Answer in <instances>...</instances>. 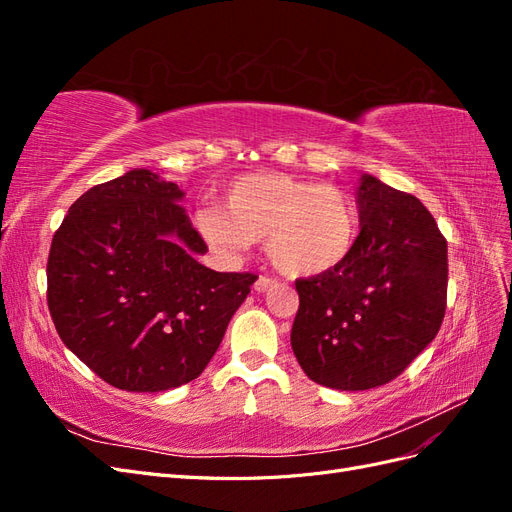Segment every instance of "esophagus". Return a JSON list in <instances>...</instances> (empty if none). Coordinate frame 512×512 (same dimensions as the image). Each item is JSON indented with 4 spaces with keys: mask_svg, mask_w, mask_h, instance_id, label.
I'll use <instances>...</instances> for the list:
<instances>
[{
    "mask_svg": "<svg viewBox=\"0 0 512 512\" xmlns=\"http://www.w3.org/2000/svg\"><path fill=\"white\" fill-rule=\"evenodd\" d=\"M273 286H277V282L273 280V277H267V275H260L258 280H256V284H254V288H256L258 292H265V290H269V288H273Z\"/></svg>",
    "mask_w": 512,
    "mask_h": 512,
    "instance_id": "obj_1",
    "label": "esophagus"
}]
</instances>
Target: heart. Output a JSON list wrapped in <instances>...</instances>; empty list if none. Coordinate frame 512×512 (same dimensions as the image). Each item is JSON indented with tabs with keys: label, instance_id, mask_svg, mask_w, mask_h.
<instances>
[{
	"label": "heart",
	"instance_id": "heart-1",
	"mask_svg": "<svg viewBox=\"0 0 512 512\" xmlns=\"http://www.w3.org/2000/svg\"><path fill=\"white\" fill-rule=\"evenodd\" d=\"M196 224L222 254H239L252 241L267 239L271 262L290 277H314L342 265L359 228L348 192L284 173L232 181L222 211L203 209Z\"/></svg>",
	"mask_w": 512,
	"mask_h": 512
}]
</instances>
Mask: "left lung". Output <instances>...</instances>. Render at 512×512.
Masks as SVG:
<instances>
[{
    "label": "left lung",
    "mask_w": 512,
    "mask_h": 512,
    "mask_svg": "<svg viewBox=\"0 0 512 512\" xmlns=\"http://www.w3.org/2000/svg\"><path fill=\"white\" fill-rule=\"evenodd\" d=\"M361 232L342 265L299 277L290 344L305 374L339 391L395 380L438 335L446 312V239L421 200L371 175L359 185Z\"/></svg>",
    "instance_id": "obj_1"
}]
</instances>
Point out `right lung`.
<instances>
[{"label": "right lung", "mask_w": 512, "mask_h": 512, "mask_svg": "<svg viewBox=\"0 0 512 512\" xmlns=\"http://www.w3.org/2000/svg\"><path fill=\"white\" fill-rule=\"evenodd\" d=\"M183 192L147 168L98 183L70 207L46 262V303L79 359L115 389L160 393L203 374L258 280L218 273Z\"/></svg>", "instance_id": "obj_1"}]
</instances>
